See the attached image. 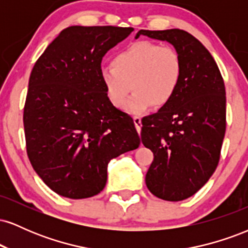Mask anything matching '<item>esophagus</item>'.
Listing matches in <instances>:
<instances>
[{
    "label": "esophagus",
    "instance_id": "esophagus-1",
    "mask_svg": "<svg viewBox=\"0 0 248 248\" xmlns=\"http://www.w3.org/2000/svg\"><path fill=\"white\" fill-rule=\"evenodd\" d=\"M134 120V124H135V128L136 130H138V133L140 134L141 133V128H142V122H141V118H139V116H134L133 118Z\"/></svg>",
    "mask_w": 248,
    "mask_h": 248
}]
</instances>
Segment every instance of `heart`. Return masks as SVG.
<instances>
[{
	"mask_svg": "<svg viewBox=\"0 0 248 248\" xmlns=\"http://www.w3.org/2000/svg\"><path fill=\"white\" fill-rule=\"evenodd\" d=\"M110 66L100 71L108 100L121 108L132 87L134 93L124 105L132 114L144 112L150 106L156 109L167 107L183 79V62L177 51L148 41L132 43L119 51Z\"/></svg>",
	"mask_w": 248,
	"mask_h": 248,
	"instance_id": "obj_1",
	"label": "heart"
}]
</instances>
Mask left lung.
Returning <instances> with one entry per match:
<instances>
[{
    "label": "left lung",
    "instance_id": "obj_1",
    "mask_svg": "<svg viewBox=\"0 0 248 248\" xmlns=\"http://www.w3.org/2000/svg\"><path fill=\"white\" fill-rule=\"evenodd\" d=\"M167 41L183 62V79L167 107L142 119L141 140L154 154L146 184L156 197L178 202L209 181L220 158L226 130L223 77L206 47L184 30H140Z\"/></svg>",
    "mask_w": 248,
    "mask_h": 248
}]
</instances>
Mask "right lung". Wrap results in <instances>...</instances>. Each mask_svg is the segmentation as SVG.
<instances>
[{"instance_id": "1", "label": "right lung", "mask_w": 248, "mask_h": 248, "mask_svg": "<svg viewBox=\"0 0 248 248\" xmlns=\"http://www.w3.org/2000/svg\"><path fill=\"white\" fill-rule=\"evenodd\" d=\"M133 30L69 27L31 71L23 113L28 157L62 197L98 195L109 161L140 146L133 119L110 104L100 78L102 57Z\"/></svg>"}]
</instances>
